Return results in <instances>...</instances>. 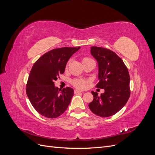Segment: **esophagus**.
<instances>
[{
    "mask_svg": "<svg viewBox=\"0 0 155 155\" xmlns=\"http://www.w3.org/2000/svg\"><path fill=\"white\" fill-rule=\"evenodd\" d=\"M79 92H83V91H79V90H78V89H75V90H74V93L75 94H78V93H79Z\"/></svg>",
    "mask_w": 155,
    "mask_h": 155,
    "instance_id": "34e87169",
    "label": "esophagus"
}]
</instances>
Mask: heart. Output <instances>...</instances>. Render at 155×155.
Wrapping results in <instances>:
<instances>
[{"mask_svg": "<svg viewBox=\"0 0 155 155\" xmlns=\"http://www.w3.org/2000/svg\"><path fill=\"white\" fill-rule=\"evenodd\" d=\"M89 59H91L90 58L83 57L82 58V61L83 63ZM68 63H69V61L68 62L67 64H68ZM72 85L76 87H78L79 88H84L86 87V86L87 85L88 80H87V79H74V80L72 81Z\"/></svg>", "mask_w": 155, "mask_h": 155, "instance_id": "obj_1", "label": "heart"}]
</instances>
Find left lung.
Wrapping results in <instances>:
<instances>
[{
    "label": "left lung",
    "mask_w": 155,
    "mask_h": 155,
    "mask_svg": "<svg viewBox=\"0 0 155 155\" xmlns=\"http://www.w3.org/2000/svg\"><path fill=\"white\" fill-rule=\"evenodd\" d=\"M91 54L98 63L99 82L96 87L104 89L105 92L94 96L88 105L91 110L101 117H109L120 111L127 102L130 94V76L123 60L112 50L92 46Z\"/></svg>",
    "instance_id": "left-lung-1"
}]
</instances>
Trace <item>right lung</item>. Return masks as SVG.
I'll list each match as a JSON object with an SVG mask.
<instances>
[{
    "mask_svg": "<svg viewBox=\"0 0 155 155\" xmlns=\"http://www.w3.org/2000/svg\"><path fill=\"white\" fill-rule=\"evenodd\" d=\"M80 47L55 48L45 53L33 65L26 84V94L41 115L55 118L68 108L74 95L70 87L59 90L54 82L64 72L70 58Z\"/></svg>",
    "mask_w": 155,
    "mask_h": 155,
    "instance_id": "right-lung-1",
    "label": "right lung"
}]
</instances>
